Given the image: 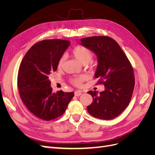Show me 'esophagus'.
<instances>
[{
	"label": "esophagus",
	"instance_id": "obj_1",
	"mask_svg": "<svg viewBox=\"0 0 155 155\" xmlns=\"http://www.w3.org/2000/svg\"><path fill=\"white\" fill-rule=\"evenodd\" d=\"M82 94V92L81 91H76L74 92V94L76 96H79Z\"/></svg>",
	"mask_w": 155,
	"mask_h": 155
}]
</instances>
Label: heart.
Returning <instances> with one entry per match:
<instances>
[{"label": "heart", "instance_id": "b5f03b06", "mask_svg": "<svg viewBox=\"0 0 155 155\" xmlns=\"http://www.w3.org/2000/svg\"><path fill=\"white\" fill-rule=\"evenodd\" d=\"M73 57L76 58L79 62L83 64H88L92 66V63L91 62L93 57V54L92 51L87 48L86 46L79 45L75 46L70 51ZM64 56L61 57L58 61V67L61 68L64 64ZM85 80V76L83 75H78L70 78L69 81L72 85L75 87H81L83 82Z\"/></svg>", "mask_w": 155, "mask_h": 155}]
</instances>
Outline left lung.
Returning <instances> with one entry per match:
<instances>
[{"label": "left lung", "instance_id": "left-lung-1", "mask_svg": "<svg viewBox=\"0 0 155 155\" xmlns=\"http://www.w3.org/2000/svg\"><path fill=\"white\" fill-rule=\"evenodd\" d=\"M81 45L93 51L98 64L94 76L96 85H104V91H89L93 98L87 107L89 114L101 120H112L129 104L134 91V70L117 42L108 36H92L81 39Z\"/></svg>", "mask_w": 155, "mask_h": 155}]
</instances>
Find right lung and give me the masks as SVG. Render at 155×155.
I'll list each match as a JSON object with an SVG mask.
<instances>
[{"label": "right lung", "mask_w": 155, "mask_h": 155, "mask_svg": "<svg viewBox=\"0 0 155 155\" xmlns=\"http://www.w3.org/2000/svg\"><path fill=\"white\" fill-rule=\"evenodd\" d=\"M69 45L70 41L61 39L37 42L20 64L17 86L21 98L31 113L40 119L50 121L61 116L74 96L73 92L61 90L53 92L48 79Z\"/></svg>", "instance_id": "add662e5"}]
</instances>
